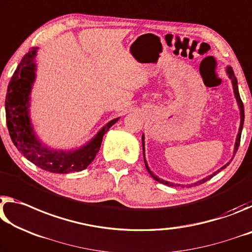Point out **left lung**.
Masks as SVG:
<instances>
[{"instance_id":"1","label":"left lung","mask_w":252,"mask_h":252,"mask_svg":"<svg viewBox=\"0 0 252 252\" xmlns=\"http://www.w3.org/2000/svg\"><path fill=\"white\" fill-rule=\"evenodd\" d=\"M226 73H228V76H229V78L231 79V81H232V87H233V93H234V97H236V99H237V102H238V106H239V109H240V127H239V131H238V135H237V139H236V144H234V151H233V154H236L237 153V151H238V148H239V145H240V138H241V131H242V127H243V122H245V109H243V104H242V100H241V98H240V94H239V89H238V81H237V78H236V76H234V72H233V70H232V68L231 67H226ZM142 145H143V156H144V162H145V166H146V168H147V171H148V173H150L151 174V176L153 177V179L155 180V181H158V182H159V183H162V184H165V185H168V187H180L181 184H174V183H171V182H167V181H164V180H162V179H159V177H158L156 176L153 172H152L151 170H150V167H148V164H147V162H146V159H145V136H142ZM232 160V159H231ZM230 164V162L229 163H226L224 166H222L220 170H218L217 172H214L213 174H211V175H209V176H207V177H204L203 180H200V181H197L196 183H194V185H196V184H202V183H204V182H207L208 180H210V179H212V177L217 174V173H219L221 170H224V168L228 166V165ZM191 185H193V184H191ZM182 187H184V185H182Z\"/></svg>"}]
</instances>
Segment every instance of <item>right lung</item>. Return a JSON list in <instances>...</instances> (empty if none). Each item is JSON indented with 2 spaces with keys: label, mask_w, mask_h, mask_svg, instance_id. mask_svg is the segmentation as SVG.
<instances>
[{
  "label": "right lung",
  "mask_w": 252,
  "mask_h": 252,
  "mask_svg": "<svg viewBox=\"0 0 252 252\" xmlns=\"http://www.w3.org/2000/svg\"><path fill=\"white\" fill-rule=\"evenodd\" d=\"M36 52L38 48L29 50L7 86L5 113L11 139L24 158L44 171L59 174L82 171L96 158L102 137L119 118L107 123L92 141L77 150L58 151L45 146L33 130L29 109L31 89L35 80Z\"/></svg>",
  "instance_id": "right-lung-1"
}]
</instances>
